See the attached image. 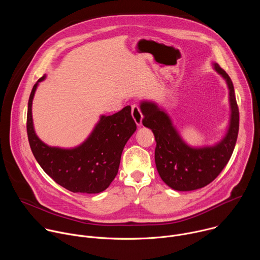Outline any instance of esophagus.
Wrapping results in <instances>:
<instances>
[{"instance_id":"obj_1","label":"esophagus","mask_w":260,"mask_h":260,"mask_svg":"<svg viewBox=\"0 0 260 260\" xmlns=\"http://www.w3.org/2000/svg\"><path fill=\"white\" fill-rule=\"evenodd\" d=\"M132 116H133V118H134V120L136 121V123H137L138 126L142 125V118H143V115H142V113H141V110H140L139 106L136 105V104L132 105Z\"/></svg>"}]
</instances>
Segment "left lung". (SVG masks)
I'll use <instances>...</instances> for the list:
<instances>
[{
	"instance_id": "left-lung-1",
	"label": "left lung",
	"mask_w": 260,
	"mask_h": 260,
	"mask_svg": "<svg viewBox=\"0 0 260 260\" xmlns=\"http://www.w3.org/2000/svg\"><path fill=\"white\" fill-rule=\"evenodd\" d=\"M216 72L223 77L230 89L231 122L226 136L211 147L192 148L179 136L168 114L151 102H142L144 126L152 129L155 147V165L162 181L179 191L196 190L210 184L228 165L234 152L239 134V108L235 88L228 73L218 63Z\"/></svg>"
}]
</instances>
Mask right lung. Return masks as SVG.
<instances>
[{
  "label": "right lung",
  "mask_w": 260,
  "mask_h": 260,
  "mask_svg": "<svg viewBox=\"0 0 260 260\" xmlns=\"http://www.w3.org/2000/svg\"><path fill=\"white\" fill-rule=\"evenodd\" d=\"M37 82L27 104L26 132L31 152L44 172L72 192L99 193L109 187L119 169L123 148L136 132L131 106L119 112L102 116L87 140L73 149H61L44 144L37 137L31 117V104Z\"/></svg>",
  "instance_id": "1"
}]
</instances>
